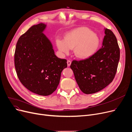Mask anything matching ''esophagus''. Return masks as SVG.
<instances>
[{
	"mask_svg": "<svg viewBox=\"0 0 132 132\" xmlns=\"http://www.w3.org/2000/svg\"><path fill=\"white\" fill-rule=\"evenodd\" d=\"M71 62L70 60H68L67 61V64H68V67H70V65H71Z\"/></svg>",
	"mask_w": 132,
	"mask_h": 132,
	"instance_id": "esophagus-1",
	"label": "esophagus"
}]
</instances>
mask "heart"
<instances>
[{"label":"heart","instance_id":"b5f03b06","mask_svg":"<svg viewBox=\"0 0 132 132\" xmlns=\"http://www.w3.org/2000/svg\"><path fill=\"white\" fill-rule=\"evenodd\" d=\"M56 45L59 51L63 54H68L70 49H73L76 57L86 59L97 52L100 45V40L98 36L91 30L81 27L67 33L64 40L56 39Z\"/></svg>","mask_w":132,"mask_h":132}]
</instances>
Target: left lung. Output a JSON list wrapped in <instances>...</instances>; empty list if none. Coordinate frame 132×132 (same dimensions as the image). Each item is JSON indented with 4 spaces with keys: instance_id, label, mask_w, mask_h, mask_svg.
Segmentation results:
<instances>
[{
    "instance_id": "1",
    "label": "left lung",
    "mask_w": 132,
    "mask_h": 132,
    "mask_svg": "<svg viewBox=\"0 0 132 132\" xmlns=\"http://www.w3.org/2000/svg\"><path fill=\"white\" fill-rule=\"evenodd\" d=\"M102 47L91 57L73 60L70 65L79 89L85 94L96 93L113 80L120 59V49L114 33L105 29Z\"/></svg>"
}]
</instances>
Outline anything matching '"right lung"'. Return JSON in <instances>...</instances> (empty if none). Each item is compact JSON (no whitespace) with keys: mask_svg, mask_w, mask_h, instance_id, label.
I'll use <instances>...</instances> for the list:
<instances>
[{"mask_svg":"<svg viewBox=\"0 0 132 132\" xmlns=\"http://www.w3.org/2000/svg\"><path fill=\"white\" fill-rule=\"evenodd\" d=\"M46 24L31 27L19 39L14 53L17 76L30 91L49 96L57 89L61 72L67 67L65 59L55 55L51 41L43 33Z\"/></svg>","mask_w":132,"mask_h":132,"instance_id":"add662e5","label":"right lung"}]
</instances>
